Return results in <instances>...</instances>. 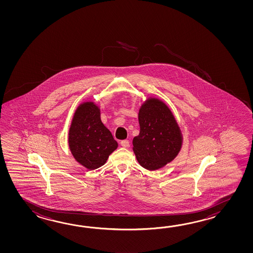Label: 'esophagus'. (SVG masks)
<instances>
[{"instance_id": "obj_1", "label": "esophagus", "mask_w": 253, "mask_h": 253, "mask_svg": "<svg viewBox=\"0 0 253 253\" xmlns=\"http://www.w3.org/2000/svg\"><path fill=\"white\" fill-rule=\"evenodd\" d=\"M120 145H122L123 147H129L130 146V142L128 140H122L120 142Z\"/></svg>"}]
</instances>
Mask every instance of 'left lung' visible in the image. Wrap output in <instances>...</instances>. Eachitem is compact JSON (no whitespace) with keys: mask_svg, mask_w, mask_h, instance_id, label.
Wrapping results in <instances>:
<instances>
[{"mask_svg":"<svg viewBox=\"0 0 253 253\" xmlns=\"http://www.w3.org/2000/svg\"><path fill=\"white\" fill-rule=\"evenodd\" d=\"M140 133L133 139L136 159L147 170L165 167L177 156L182 134L171 110L161 100L148 98L138 114Z\"/></svg>","mask_w":253,"mask_h":253,"instance_id":"obj_1","label":"left lung"}]
</instances>
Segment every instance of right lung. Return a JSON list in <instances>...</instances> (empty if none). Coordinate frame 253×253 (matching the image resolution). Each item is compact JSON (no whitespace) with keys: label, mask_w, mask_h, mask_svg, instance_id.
<instances>
[{"label":"right lung","mask_w":253,"mask_h":253,"mask_svg":"<svg viewBox=\"0 0 253 253\" xmlns=\"http://www.w3.org/2000/svg\"><path fill=\"white\" fill-rule=\"evenodd\" d=\"M70 151L77 161L89 170L102 167L117 149L118 143L101 122L100 111L93 102L77 108L69 133Z\"/></svg>","instance_id":"right-lung-1"}]
</instances>
